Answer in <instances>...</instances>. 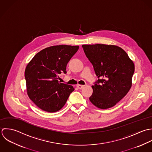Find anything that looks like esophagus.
Wrapping results in <instances>:
<instances>
[{"label": "esophagus", "mask_w": 152, "mask_h": 152, "mask_svg": "<svg viewBox=\"0 0 152 152\" xmlns=\"http://www.w3.org/2000/svg\"><path fill=\"white\" fill-rule=\"evenodd\" d=\"M77 88L78 89H83L84 87H85V85H77Z\"/></svg>", "instance_id": "obj_1"}]
</instances>
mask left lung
Segmentation results:
<instances>
[{"mask_svg":"<svg viewBox=\"0 0 152 152\" xmlns=\"http://www.w3.org/2000/svg\"><path fill=\"white\" fill-rule=\"evenodd\" d=\"M82 48L98 78L92 86L93 92L90 101L102 109L114 106L132 86L134 72L133 62L126 52L117 46L83 45Z\"/></svg>","mask_w":152,"mask_h":152,"instance_id":"1","label":"left lung"}]
</instances>
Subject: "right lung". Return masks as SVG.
I'll return each mask as SVG.
<instances>
[{
  "mask_svg": "<svg viewBox=\"0 0 152 152\" xmlns=\"http://www.w3.org/2000/svg\"><path fill=\"white\" fill-rule=\"evenodd\" d=\"M79 48V46H50L37 53L27 65L25 77L28 94L42 110L51 113L61 110L74 91L72 86L59 82L58 76L67 73V64Z\"/></svg>",
  "mask_w": 152,
  "mask_h": 152,
  "instance_id": "add662e5",
  "label": "right lung"
}]
</instances>
